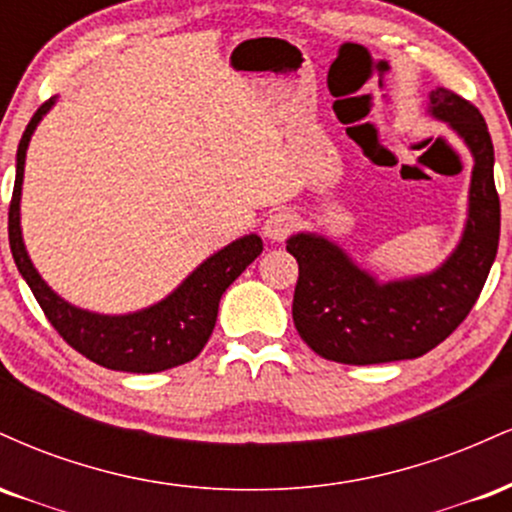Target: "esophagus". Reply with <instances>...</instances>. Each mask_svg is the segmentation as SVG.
I'll use <instances>...</instances> for the list:
<instances>
[{
  "mask_svg": "<svg viewBox=\"0 0 512 512\" xmlns=\"http://www.w3.org/2000/svg\"><path fill=\"white\" fill-rule=\"evenodd\" d=\"M293 226H296V219H293L289 211H274V214H269L267 219H264L262 233L264 238L272 240V243H279V240L289 236Z\"/></svg>",
  "mask_w": 512,
  "mask_h": 512,
  "instance_id": "obj_1",
  "label": "esophagus"
}]
</instances>
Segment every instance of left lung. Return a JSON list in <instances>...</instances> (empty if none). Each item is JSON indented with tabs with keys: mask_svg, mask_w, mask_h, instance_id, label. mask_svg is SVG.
Here are the masks:
<instances>
[{
	"mask_svg": "<svg viewBox=\"0 0 512 512\" xmlns=\"http://www.w3.org/2000/svg\"><path fill=\"white\" fill-rule=\"evenodd\" d=\"M426 113L445 122L474 161L460 243L440 267L383 281L320 233L301 231L286 240L298 262L293 322L327 361L370 366L424 356L469 315L496 260L501 202L489 127L472 103L448 88L428 93Z\"/></svg>",
	"mask_w": 512,
	"mask_h": 512,
	"instance_id": "left-lung-1",
	"label": "left lung"
}]
</instances>
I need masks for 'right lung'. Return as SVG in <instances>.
Here are the masks:
<instances>
[{
  "mask_svg": "<svg viewBox=\"0 0 512 512\" xmlns=\"http://www.w3.org/2000/svg\"><path fill=\"white\" fill-rule=\"evenodd\" d=\"M57 96L40 105L38 113L23 132L16 151V182L9 207V245L16 267L31 286L35 301L48 315L64 342L98 366L125 373H158L192 361L214 332L221 296L228 286L245 272L250 262L262 252V238L257 233L243 236L226 248L216 250L199 267L192 269L166 298L125 315H105L79 308L52 291L48 281L38 274L28 255L21 233V190L26 151L35 127L50 113Z\"/></svg>",
  "mask_w": 512,
  "mask_h": 512,
  "instance_id": "right-lung-1",
  "label": "right lung"
}]
</instances>
